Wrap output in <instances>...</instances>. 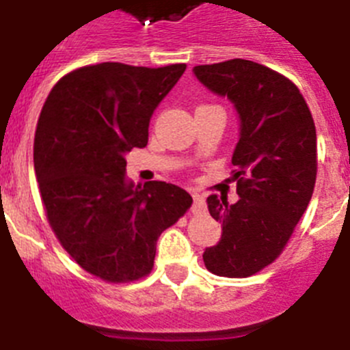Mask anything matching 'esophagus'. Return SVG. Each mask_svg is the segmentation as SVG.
<instances>
[{
    "instance_id": "esophagus-1",
    "label": "esophagus",
    "mask_w": 350,
    "mask_h": 350,
    "mask_svg": "<svg viewBox=\"0 0 350 350\" xmlns=\"http://www.w3.org/2000/svg\"><path fill=\"white\" fill-rule=\"evenodd\" d=\"M206 210V205H205V198L202 196V194L194 193L193 194V206H191V212L196 213V215H200V213H203Z\"/></svg>"
}]
</instances>
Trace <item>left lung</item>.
<instances>
[{
    "mask_svg": "<svg viewBox=\"0 0 350 350\" xmlns=\"http://www.w3.org/2000/svg\"><path fill=\"white\" fill-rule=\"evenodd\" d=\"M193 71L240 117L231 159L240 200L230 205L217 194L206 198L222 237L203 261L219 277L243 279L279 258L307 210L317 175L315 124L299 89L262 64L230 59Z\"/></svg>",
    "mask_w": 350,
    "mask_h": 350,
    "instance_id": "8db88e82",
    "label": "left lung"
}]
</instances>
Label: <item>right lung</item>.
Here are the masks:
<instances>
[{
  "instance_id": "1",
  "label": "right lung",
  "mask_w": 350,
  "mask_h": 350,
  "mask_svg": "<svg viewBox=\"0 0 350 350\" xmlns=\"http://www.w3.org/2000/svg\"><path fill=\"white\" fill-rule=\"evenodd\" d=\"M185 64L100 63L52 88L35 133V172L49 224L80 267L105 282L150 273L157 238L189 210L178 185L126 178V154L145 147L157 105Z\"/></svg>"
}]
</instances>
